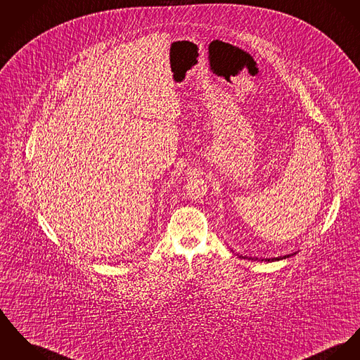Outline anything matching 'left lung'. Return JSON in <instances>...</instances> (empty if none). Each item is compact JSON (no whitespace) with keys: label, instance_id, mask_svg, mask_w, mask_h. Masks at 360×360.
Segmentation results:
<instances>
[{"label":"left lung","instance_id":"left-lung-1","mask_svg":"<svg viewBox=\"0 0 360 360\" xmlns=\"http://www.w3.org/2000/svg\"><path fill=\"white\" fill-rule=\"evenodd\" d=\"M292 255H295V254H289V255H285V257H278V258H271V259H262V261H266V262H270V261H280V259H285V258H289V257H292ZM241 258H247V259H251V261H254V258L252 257H241ZM257 259V258H255Z\"/></svg>","mask_w":360,"mask_h":360}]
</instances>
